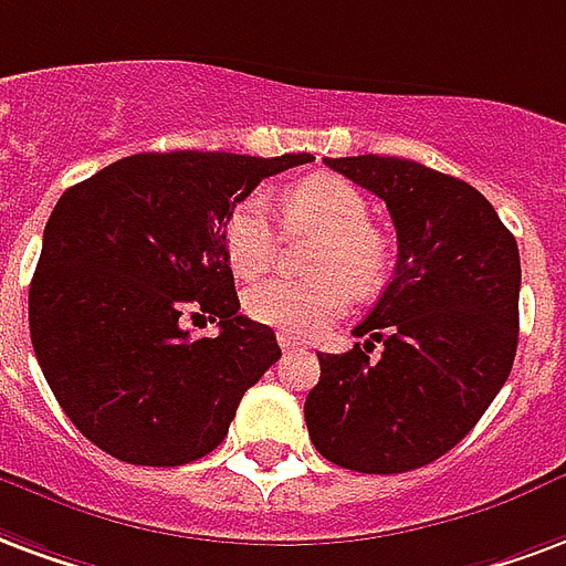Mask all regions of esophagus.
I'll use <instances>...</instances> for the list:
<instances>
[{"label":"esophagus","mask_w":566,"mask_h":566,"mask_svg":"<svg viewBox=\"0 0 566 566\" xmlns=\"http://www.w3.org/2000/svg\"><path fill=\"white\" fill-rule=\"evenodd\" d=\"M279 345H282V350H296V347H303V342L291 333H279Z\"/></svg>","instance_id":"obj_1"}]
</instances>
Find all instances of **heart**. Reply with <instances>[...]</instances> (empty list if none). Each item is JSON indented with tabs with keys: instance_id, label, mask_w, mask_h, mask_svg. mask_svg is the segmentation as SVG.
<instances>
[{
	"instance_id": "1",
	"label": "heart",
	"mask_w": 566,
	"mask_h": 566,
	"mask_svg": "<svg viewBox=\"0 0 566 566\" xmlns=\"http://www.w3.org/2000/svg\"><path fill=\"white\" fill-rule=\"evenodd\" d=\"M291 228L315 230L321 240L312 254L317 279L291 282L266 279L251 284L242 308L251 321L279 326L291 336H315L345 315L350 284L368 294L389 270V237L368 221V200L354 182L333 174H315L279 195ZM224 254L240 279H258L275 258V228L263 195H245L224 219Z\"/></svg>"
}]
</instances>
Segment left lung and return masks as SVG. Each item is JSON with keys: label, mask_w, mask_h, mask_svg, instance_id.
<instances>
[{"label": "left lung", "mask_w": 566, "mask_h": 566, "mask_svg": "<svg viewBox=\"0 0 566 566\" xmlns=\"http://www.w3.org/2000/svg\"><path fill=\"white\" fill-rule=\"evenodd\" d=\"M387 203L399 261L347 354H317L305 399L317 453L359 474L441 459L504 387L518 345L516 237L462 179L408 158H326ZM381 345V357L367 350Z\"/></svg>", "instance_id": "obj_1"}]
</instances>
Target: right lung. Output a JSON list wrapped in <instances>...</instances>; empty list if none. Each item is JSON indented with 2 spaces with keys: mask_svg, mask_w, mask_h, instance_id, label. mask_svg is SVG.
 <instances>
[{
  "mask_svg": "<svg viewBox=\"0 0 566 566\" xmlns=\"http://www.w3.org/2000/svg\"><path fill=\"white\" fill-rule=\"evenodd\" d=\"M315 155L140 153L71 186L29 284V333L53 396L104 453L174 468L212 453L245 389L282 357L240 315L224 254L230 207ZM207 316L219 337H191Z\"/></svg>",
  "mask_w": 566,
  "mask_h": 566,
  "instance_id": "add662e5",
  "label": "right lung"
}]
</instances>
